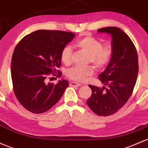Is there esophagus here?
<instances>
[{
  "mask_svg": "<svg viewBox=\"0 0 148 148\" xmlns=\"http://www.w3.org/2000/svg\"><path fill=\"white\" fill-rule=\"evenodd\" d=\"M69 85L71 86H76V87H79L81 86L80 84H78V83H77V82H70Z\"/></svg>",
  "mask_w": 148,
  "mask_h": 148,
  "instance_id": "34e87169",
  "label": "esophagus"
}]
</instances>
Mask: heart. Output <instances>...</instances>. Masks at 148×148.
Masks as SVG:
<instances>
[{
  "label": "heart",
  "instance_id": "1",
  "mask_svg": "<svg viewBox=\"0 0 148 148\" xmlns=\"http://www.w3.org/2000/svg\"><path fill=\"white\" fill-rule=\"evenodd\" d=\"M77 47L85 52L89 57V61L97 69H102L106 67L111 62L113 56V47L110 45L103 46L101 42L91 36H85L78 39L74 44ZM72 50L71 47L65 46L61 52L62 62L69 64L71 61ZM94 74V69L91 66L80 67L73 66L66 71V74L69 78L77 82L84 81L88 77Z\"/></svg>",
  "mask_w": 148,
  "mask_h": 148
}]
</instances>
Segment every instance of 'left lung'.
I'll use <instances>...</instances> for the list:
<instances>
[{"label": "left lung", "mask_w": 148, "mask_h": 148, "mask_svg": "<svg viewBox=\"0 0 148 148\" xmlns=\"http://www.w3.org/2000/svg\"><path fill=\"white\" fill-rule=\"evenodd\" d=\"M97 32L111 36L113 56L99 76L107 87L89 85L92 94L86 103L96 114L108 116L121 109L133 93L138 74V53L130 37L119 27H103Z\"/></svg>", "instance_id": "8db88e82"}]
</instances>
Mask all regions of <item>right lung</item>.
<instances>
[{
	"instance_id": "obj_1",
	"label": "right lung",
	"mask_w": 148,
	"mask_h": 148,
	"mask_svg": "<svg viewBox=\"0 0 148 148\" xmlns=\"http://www.w3.org/2000/svg\"><path fill=\"white\" fill-rule=\"evenodd\" d=\"M75 34L57 30L39 29L26 35L14 49L11 60L13 91L18 101L27 111L42 113L61 99L69 86L61 79L57 84L46 83L52 73H62L61 52Z\"/></svg>"
}]
</instances>
